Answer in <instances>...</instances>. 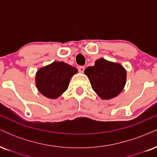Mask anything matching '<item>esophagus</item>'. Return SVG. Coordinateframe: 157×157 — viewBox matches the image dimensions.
Masks as SVG:
<instances>
[{
  "mask_svg": "<svg viewBox=\"0 0 157 157\" xmlns=\"http://www.w3.org/2000/svg\"><path fill=\"white\" fill-rule=\"evenodd\" d=\"M84 70H85V67H84V66H80V67L78 68V71H80V73L84 72Z\"/></svg>",
  "mask_w": 157,
  "mask_h": 157,
  "instance_id": "34e87169",
  "label": "esophagus"
}]
</instances>
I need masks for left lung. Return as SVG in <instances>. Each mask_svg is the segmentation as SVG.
I'll return each instance as SVG.
<instances>
[{
  "mask_svg": "<svg viewBox=\"0 0 157 157\" xmlns=\"http://www.w3.org/2000/svg\"><path fill=\"white\" fill-rule=\"evenodd\" d=\"M84 72L94 91L104 100L117 96L125 86L126 71L124 68L103 58L96 60L94 66L86 68Z\"/></svg>",
  "mask_w": 157,
  "mask_h": 157,
  "instance_id": "1",
  "label": "left lung"
}]
</instances>
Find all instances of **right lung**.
I'll return each instance as SVG.
<instances>
[{
    "label": "right lung",
    "instance_id": "add662e5",
    "mask_svg": "<svg viewBox=\"0 0 157 157\" xmlns=\"http://www.w3.org/2000/svg\"><path fill=\"white\" fill-rule=\"evenodd\" d=\"M77 72L76 68L64 62L55 61L36 74V86L48 98L55 99L68 89L70 78Z\"/></svg>",
    "mask_w": 157,
    "mask_h": 157
}]
</instances>
